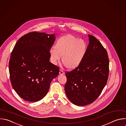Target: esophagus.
Segmentation results:
<instances>
[{
	"instance_id": "34e87169",
	"label": "esophagus",
	"mask_w": 126,
	"mask_h": 126,
	"mask_svg": "<svg viewBox=\"0 0 126 126\" xmlns=\"http://www.w3.org/2000/svg\"><path fill=\"white\" fill-rule=\"evenodd\" d=\"M59 74H60V75L64 74V72L62 70H60V72H59Z\"/></svg>"
}]
</instances>
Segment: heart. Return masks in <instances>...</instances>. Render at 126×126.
I'll return each mask as SVG.
<instances>
[{
    "label": "heart",
    "mask_w": 126,
    "mask_h": 126,
    "mask_svg": "<svg viewBox=\"0 0 126 126\" xmlns=\"http://www.w3.org/2000/svg\"><path fill=\"white\" fill-rule=\"evenodd\" d=\"M87 50L86 42L72 35L60 38L50 51L51 61L56 64L62 58V62L68 69H74L82 61Z\"/></svg>",
    "instance_id": "heart-1"
}]
</instances>
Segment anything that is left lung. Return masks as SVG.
<instances>
[{"label": "left lung", "mask_w": 126, "mask_h": 126, "mask_svg": "<svg viewBox=\"0 0 126 126\" xmlns=\"http://www.w3.org/2000/svg\"><path fill=\"white\" fill-rule=\"evenodd\" d=\"M87 52L80 64L65 75L66 94L70 101L84 106L94 102L105 87L109 76V58L106 49L94 36L89 35Z\"/></svg>", "instance_id": "left-lung-1"}]
</instances>
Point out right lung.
I'll list each match as a JSON object with an SVG mask.
<instances>
[{
	"instance_id": "add662e5",
	"label": "right lung",
	"mask_w": 126,
	"mask_h": 126,
	"mask_svg": "<svg viewBox=\"0 0 126 126\" xmlns=\"http://www.w3.org/2000/svg\"><path fill=\"white\" fill-rule=\"evenodd\" d=\"M54 34L32 32L19 38L9 62L13 88L26 101H37L48 93L59 68L49 62Z\"/></svg>"
}]
</instances>
